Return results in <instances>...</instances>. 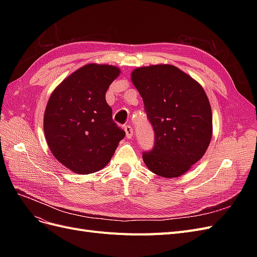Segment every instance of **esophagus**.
<instances>
[{
	"instance_id": "1",
	"label": "esophagus",
	"mask_w": 257,
	"mask_h": 257,
	"mask_svg": "<svg viewBox=\"0 0 257 257\" xmlns=\"http://www.w3.org/2000/svg\"><path fill=\"white\" fill-rule=\"evenodd\" d=\"M124 131H125L126 138L131 139L132 137H133V135H134V133H133V127L130 126V125H126L125 127H124Z\"/></svg>"
}]
</instances>
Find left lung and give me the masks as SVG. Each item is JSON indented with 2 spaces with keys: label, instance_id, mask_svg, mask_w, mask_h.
Wrapping results in <instances>:
<instances>
[{
  "label": "left lung",
  "instance_id": "obj_1",
  "mask_svg": "<svg viewBox=\"0 0 257 257\" xmlns=\"http://www.w3.org/2000/svg\"><path fill=\"white\" fill-rule=\"evenodd\" d=\"M132 82L143 97L154 131L152 150L143 160L152 173L176 178L205 154L212 136V112L203 87L169 64L138 67Z\"/></svg>",
  "mask_w": 257,
  "mask_h": 257
}]
</instances>
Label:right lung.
Instances as JSON below:
<instances>
[{"label":"right lung","mask_w":257,"mask_h":257,"mask_svg":"<svg viewBox=\"0 0 257 257\" xmlns=\"http://www.w3.org/2000/svg\"><path fill=\"white\" fill-rule=\"evenodd\" d=\"M119 75L116 66L87 64L62 81L49 97L44 115L46 141L53 157L76 174L104 168L125 136L113 122L105 97Z\"/></svg>","instance_id":"1"}]
</instances>
